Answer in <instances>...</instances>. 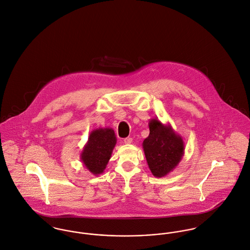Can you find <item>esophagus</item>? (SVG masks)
<instances>
[{"mask_svg": "<svg viewBox=\"0 0 250 250\" xmlns=\"http://www.w3.org/2000/svg\"><path fill=\"white\" fill-rule=\"evenodd\" d=\"M132 143H133V139H132V138H126V139H124V143H126V144H131Z\"/></svg>", "mask_w": 250, "mask_h": 250, "instance_id": "1", "label": "esophagus"}]
</instances>
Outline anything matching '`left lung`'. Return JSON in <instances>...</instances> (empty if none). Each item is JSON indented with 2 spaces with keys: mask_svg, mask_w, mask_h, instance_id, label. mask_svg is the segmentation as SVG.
<instances>
[{
  "mask_svg": "<svg viewBox=\"0 0 250 250\" xmlns=\"http://www.w3.org/2000/svg\"><path fill=\"white\" fill-rule=\"evenodd\" d=\"M148 126L150 133L143 143L147 165L155 177H165L181 162L185 143L169 123L163 124L159 119L152 118Z\"/></svg>",
  "mask_w": 250,
  "mask_h": 250,
  "instance_id": "1",
  "label": "left lung"
}]
</instances>
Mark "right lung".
I'll list each match as a JSON object with an SVG mask.
<instances>
[{
    "mask_svg": "<svg viewBox=\"0 0 250 250\" xmlns=\"http://www.w3.org/2000/svg\"><path fill=\"white\" fill-rule=\"evenodd\" d=\"M116 141L113 129L108 127L98 128L90 133L80 158L91 174L97 176L104 172Z\"/></svg>",
    "mask_w": 250,
    "mask_h": 250,
    "instance_id": "1",
    "label": "right lung"
}]
</instances>
